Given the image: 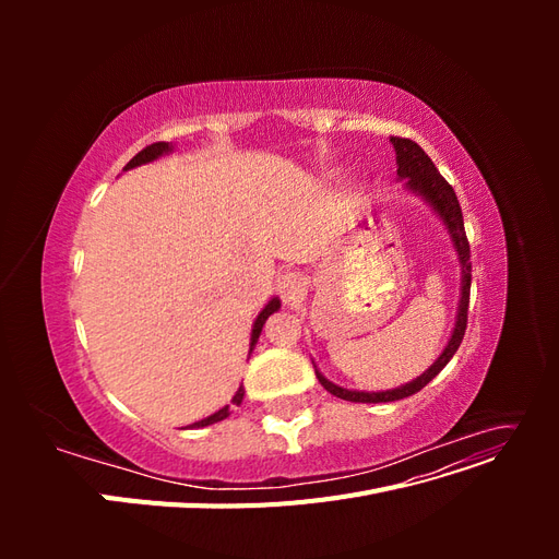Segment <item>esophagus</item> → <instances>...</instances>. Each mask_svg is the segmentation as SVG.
I'll list each match as a JSON object with an SVG mask.
<instances>
[{
  "mask_svg": "<svg viewBox=\"0 0 559 559\" xmlns=\"http://www.w3.org/2000/svg\"><path fill=\"white\" fill-rule=\"evenodd\" d=\"M306 286H308V280L300 273H284L277 277V292L282 300L289 302V306L302 300V296H306Z\"/></svg>",
  "mask_w": 559,
  "mask_h": 559,
  "instance_id": "esophagus-1",
  "label": "esophagus"
}]
</instances>
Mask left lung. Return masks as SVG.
<instances>
[{
    "mask_svg": "<svg viewBox=\"0 0 559 559\" xmlns=\"http://www.w3.org/2000/svg\"><path fill=\"white\" fill-rule=\"evenodd\" d=\"M389 142L394 144V151H396V165H399L396 175H399V179H408V181H405V189L425 198L429 205L433 207V212L441 216V222L445 224V228L450 233L454 251H456V257H460V265H462V298H460V308H456L454 331L450 335V341H448L443 354L425 370V373H421L419 378H415L408 384H401L396 389H386V392H354V389H345V386L333 384L331 380H326L314 368L317 380L321 382V386L326 389V392H331L337 399L354 401V403H386V401H401L405 396L417 394L421 386H427L438 373H441V370L448 366V361L454 357V352L460 349L462 337L466 333V321H468L471 247H468V240H466L460 200H456L454 189L443 179V175L436 170V165L425 154V148L415 144L413 140H405V138H392Z\"/></svg>",
    "mask_w": 559,
    "mask_h": 559,
    "instance_id": "8db88e82",
    "label": "left lung"
}]
</instances>
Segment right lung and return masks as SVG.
I'll return each instance as SVG.
<instances>
[{
	"instance_id": "add662e5",
	"label": "right lung",
	"mask_w": 559,
	"mask_h": 559,
	"mask_svg": "<svg viewBox=\"0 0 559 559\" xmlns=\"http://www.w3.org/2000/svg\"><path fill=\"white\" fill-rule=\"evenodd\" d=\"M175 146L170 144V142H156V144H148L146 148H142L138 156H134L123 170H132V167H138V165H144V163H151V160H156V158H160V156H165V154H170ZM280 310V298H273V300H267V306L261 310V314L257 317V321H253V329H251V343H249V354H251V349H253V345L259 343V335H261V331H263V324H265V319L273 314V312H277ZM242 396H245V389L240 386L238 392H235V396H233V405H240L242 403ZM230 415V405H224L222 411H216L214 415H210V417H205V419H200V421H193L191 425V429H200V427H210V425H214V421H222V419H226Z\"/></svg>"
}]
</instances>
